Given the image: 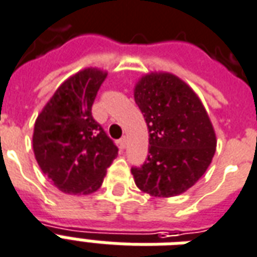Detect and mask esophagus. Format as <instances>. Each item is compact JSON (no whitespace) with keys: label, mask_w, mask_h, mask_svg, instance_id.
<instances>
[{"label":"esophagus","mask_w":257,"mask_h":257,"mask_svg":"<svg viewBox=\"0 0 257 257\" xmlns=\"http://www.w3.org/2000/svg\"><path fill=\"white\" fill-rule=\"evenodd\" d=\"M126 142H128V140H126V137H121L120 139V142H118V144H120V148H122V150H124L125 147H126Z\"/></svg>","instance_id":"1"}]
</instances>
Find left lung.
I'll use <instances>...</instances> for the list:
<instances>
[{
    "label": "left lung",
    "mask_w": 257,
    "mask_h": 257,
    "mask_svg": "<svg viewBox=\"0 0 257 257\" xmlns=\"http://www.w3.org/2000/svg\"><path fill=\"white\" fill-rule=\"evenodd\" d=\"M146 118V162L132 167L139 189L152 197H175L197 183L214 156L215 133L206 109L187 83L170 72H151L135 86Z\"/></svg>",
    "instance_id": "obj_1"
}]
</instances>
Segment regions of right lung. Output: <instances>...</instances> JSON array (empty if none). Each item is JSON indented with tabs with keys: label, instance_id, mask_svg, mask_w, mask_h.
I'll return each mask as SVG.
<instances>
[{
	"label": "right lung",
	"instance_id": "add662e5",
	"mask_svg": "<svg viewBox=\"0 0 257 257\" xmlns=\"http://www.w3.org/2000/svg\"><path fill=\"white\" fill-rule=\"evenodd\" d=\"M106 72L85 68L59 86L37 115L33 152L44 175L66 194H91L102 185L118 148L91 114Z\"/></svg>",
	"mask_w": 257,
	"mask_h": 257
}]
</instances>
